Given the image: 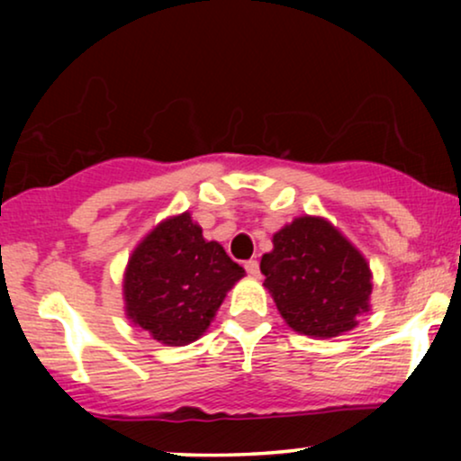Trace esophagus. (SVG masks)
I'll use <instances>...</instances> for the list:
<instances>
[{
    "label": "esophagus",
    "instance_id": "obj_1",
    "mask_svg": "<svg viewBox=\"0 0 461 461\" xmlns=\"http://www.w3.org/2000/svg\"><path fill=\"white\" fill-rule=\"evenodd\" d=\"M245 270H248V275L251 276H260V264H258V260L245 262Z\"/></svg>",
    "mask_w": 461,
    "mask_h": 461
}]
</instances>
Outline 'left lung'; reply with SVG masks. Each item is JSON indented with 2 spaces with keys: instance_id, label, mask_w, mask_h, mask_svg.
I'll list each match as a JSON object with an SVG mask.
<instances>
[{
  "instance_id": "1",
  "label": "left lung",
  "mask_w": 461,
  "mask_h": 461,
  "mask_svg": "<svg viewBox=\"0 0 461 461\" xmlns=\"http://www.w3.org/2000/svg\"><path fill=\"white\" fill-rule=\"evenodd\" d=\"M260 270L281 317L304 336H342L369 312V264L325 218L302 216L275 232Z\"/></svg>"
}]
</instances>
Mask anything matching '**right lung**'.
I'll return each mask as SVG.
<instances>
[{"instance_id": "obj_1", "label": "right lung", "mask_w": 461, "mask_h": 461, "mask_svg": "<svg viewBox=\"0 0 461 461\" xmlns=\"http://www.w3.org/2000/svg\"><path fill=\"white\" fill-rule=\"evenodd\" d=\"M243 275L185 212L157 224L131 254L123 276L125 314L157 342L191 344Z\"/></svg>"}]
</instances>
